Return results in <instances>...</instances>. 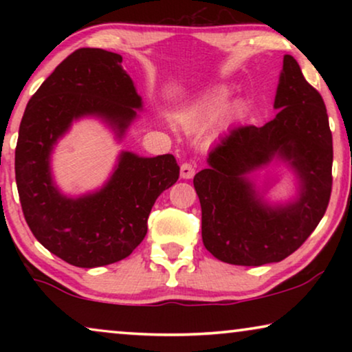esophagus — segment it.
<instances>
[{"mask_svg":"<svg viewBox=\"0 0 352 352\" xmlns=\"http://www.w3.org/2000/svg\"><path fill=\"white\" fill-rule=\"evenodd\" d=\"M195 175V166L190 162H184L181 165V177L182 179H192Z\"/></svg>","mask_w":352,"mask_h":352,"instance_id":"1","label":"esophagus"}]
</instances>
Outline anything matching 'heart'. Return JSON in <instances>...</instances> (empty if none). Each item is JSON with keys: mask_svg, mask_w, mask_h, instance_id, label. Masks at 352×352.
<instances>
[{"mask_svg": "<svg viewBox=\"0 0 352 352\" xmlns=\"http://www.w3.org/2000/svg\"><path fill=\"white\" fill-rule=\"evenodd\" d=\"M226 104H228V93H226V91H221V93L211 96L205 104H201V107L195 110V113L192 115V118L187 122V126H200V124L208 123L216 117H219V113L224 110Z\"/></svg>", "mask_w": 352, "mask_h": 352, "instance_id": "1", "label": "heart"}]
</instances>
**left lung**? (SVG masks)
Listing matches in <instances>:
<instances>
[{
    "label": "left lung",
    "instance_id": "obj_1",
    "mask_svg": "<svg viewBox=\"0 0 352 352\" xmlns=\"http://www.w3.org/2000/svg\"><path fill=\"white\" fill-rule=\"evenodd\" d=\"M274 107L280 110L264 126L242 124L221 138L210 151V166L194 177L205 248L235 266H261L290 256L314 232L330 201L329 115L320 93L290 54L283 57ZM276 153L297 170L302 195L296 204L272 210L254 197L243 175Z\"/></svg>",
    "mask_w": 352,
    "mask_h": 352
}]
</instances>
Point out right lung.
I'll return each instance as SVG.
<instances>
[{"instance_id": "add662e5", "label": "right lung", "mask_w": 352, "mask_h": 352, "mask_svg": "<svg viewBox=\"0 0 352 352\" xmlns=\"http://www.w3.org/2000/svg\"><path fill=\"white\" fill-rule=\"evenodd\" d=\"M139 107L122 56L99 47L67 56L28 100L16 146L19 199L38 242L72 266L99 267L129 256L146 237L157 197L179 177V165L170 153L124 152L102 190L72 200L52 186L51 148L74 118L100 115L123 134Z\"/></svg>"}]
</instances>
